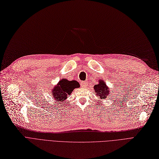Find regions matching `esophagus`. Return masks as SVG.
I'll return each mask as SVG.
<instances>
[{
  "label": "esophagus",
  "instance_id": "1",
  "mask_svg": "<svg viewBox=\"0 0 159 159\" xmlns=\"http://www.w3.org/2000/svg\"><path fill=\"white\" fill-rule=\"evenodd\" d=\"M80 86L82 87H86L87 86V83H86V82H84V81H82L80 83Z\"/></svg>",
  "mask_w": 159,
  "mask_h": 159
}]
</instances>
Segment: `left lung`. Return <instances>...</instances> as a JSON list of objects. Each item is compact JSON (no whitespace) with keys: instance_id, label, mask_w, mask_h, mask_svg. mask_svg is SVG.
Instances as JSON below:
<instances>
[{"instance_id":"obj_1","label":"left lung","mask_w":159,"mask_h":159,"mask_svg":"<svg viewBox=\"0 0 159 159\" xmlns=\"http://www.w3.org/2000/svg\"><path fill=\"white\" fill-rule=\"evenodd\" d=\"M98 83L94 86V89L96 93V95L99 96L101 100H105L107 97L110 96V91L109 87L106 84V82L100 79L98 80Z\"/></svg>"}]
</instances>
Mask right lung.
<instances>
[{
  "instance_id": "add662e5",
  "label": "right lung",
  "mask_w": 159,
  "mask_h": 159,
  "mask_svg": "<svg viewBox=\"0 0 159 159\" xmlns=\"http://www.w3.org/2000/svg\"><path fill=\"white\" fill-rule=\"evenodd\" d=\"M79 87L80 84L77 81L69 80L64 78L59 80V83L54 86L51 90V95L56 102H63L67 98L68 95H70L73 93L75 89Z\"/></svg>"
}]
</instances>
